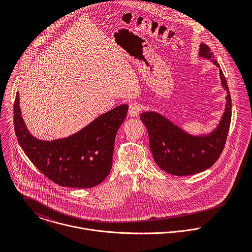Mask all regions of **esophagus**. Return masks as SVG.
Here are the masks:
<instances>
[{
    "label": "esophagus",
    "mask_w": 252,
    "mask_h": 252,
    "mask_svg": "<svg viewBox=\"0 0 252 252\" xmlns=\"http://www.w3.org/2000/svg\"><path fill=\"white\" fill-rule=\"evenodd\" d=\"M142 109V107L140 104L138 103H131L130 106H129V110H128V113L130 116H138L140 111Z\"/></svg>",
    "instance_id": "obj_1"
}]
</instances>
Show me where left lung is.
I'll use <instances>...</instances> for the list:
<instances>
[{
  "label": "left lung",
  "instance_id": "1",
  "mask_svg": "<svg viewBox=\"0 0 252 252\" xmlns=\"http://www.w3.org/2000/svg\"><path fill=\"white\" fill-rule=\"evenodd\" d=\"M199 56L219 68L221 85L227 92L225 109L216 128L207 134L192 135L156 111L141 114L155 163L166 173L178 177L203 172L216 163L224 148L231 122L232 103L226 78L207 44H200Z\"/></svg>",
  "mask_w": 252,
  "mask_h": 252
}]
</instances>
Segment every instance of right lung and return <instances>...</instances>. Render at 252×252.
<instances>
[{
    "label": "right lung",
    "instance_id": "add662e5",
    "mask_svg": "<svg viewBox=\"0 0 252 252\" xmlns=\"http://www.w3.org/2000/svg\"><path fill=\"white\" fill-rule=\"evenodd\" d=\"M127 111L128 105H120L71 136L45 141L28 130L17 92L13 123L21 148L47 179L65 187L91 188L105 180L111 170L115 135Z\"/></svg>",
    "mask_w": 252,
    "mask_h": 252
}]
</instances>
